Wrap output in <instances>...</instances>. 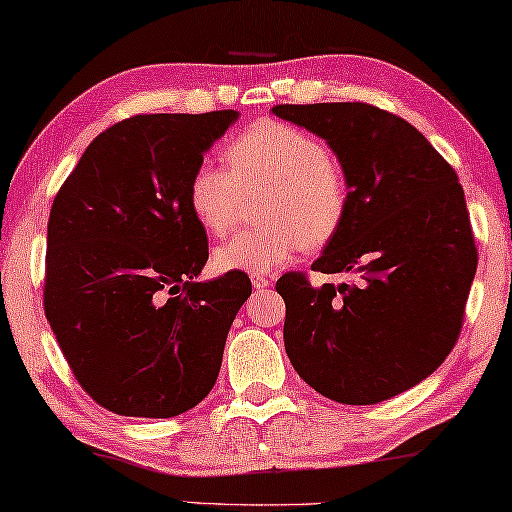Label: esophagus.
I'll use <instances>...</instances> for the list:
<instances>
[{
	"label": "esophagus",
	"mask_w": 512,
	"mask_h": 512,
	"mask_svg": "<svg viewBox=\"0 0 512 512\" xmlns=\"http://www.w3.org/2000/svg\"><path fill=\"white\" fill-rule=\"evenodd\" d=\"M250 280H253V287L257 289V292H262V289L273 285V278L264 276V273H253V278H250Z\"/></svg>",
	"instance_id": "1"
}]
</instances>
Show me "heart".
Instances as JSON below:
<instances>
[{"label": "heart", "instance_id": "obj_1", "mask_svg": "<svg viewBox=\"0 0 512 512\" xmlns=\"http://www.w3.org/2000/svg\"><path fill=\"white\" fill-rule=\"evenodd\" d=\"M225 167L200 163L190 172L186 202L213 236L234 227L239 190L266 186L259 200L262 227L236 234L213 253L218 271L271 273L301 248L335 239L349 213V181L315 135L285 121L262 119L225 147Z\"/></svg>", "mask_w": 512, "mask_h": 512}]
</instances>
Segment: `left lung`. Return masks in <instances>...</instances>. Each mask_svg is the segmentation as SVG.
<instances>
[{
	"mask_svg": "<svg viewBox=\"0 0 512 512\" xmlns=\"http://www.w3.org/2000/svg\"><path fill=\"white\" fill-rule=\"evenodd\" d=\"M324 137L349 181V213L312 271L278 280L299 377L342 404H377L430 377L460 338L478 250L464 190L409 121L368 103L276 105Z\"/></svg>",
	"mask_w": 512,
	"mask_h": 512,
	"instance_id": "obj_1",
	"label": "left lung"
}]
</instances>
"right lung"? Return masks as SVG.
Returning a JSON list of instances; mask_svg holds the SVG:
<instances>
[{"label":"right lung","mask_w":512,"mask_h":512,"mask_svg":"<svg viewBox=\"0 0 512 512\" xmlns=\"http://www.w3.org/2000/svg\"><path fill=\"white\" fill-rule=\"evenodd\" d=\"M236 117L119 121L89 144L52 202L45 317L78 384L114 414L179 416L216 384L253 285L241 271L195 280L209 243L186 186Z\"/></svg>","instance_id":"obj_1"}]
</instances>
